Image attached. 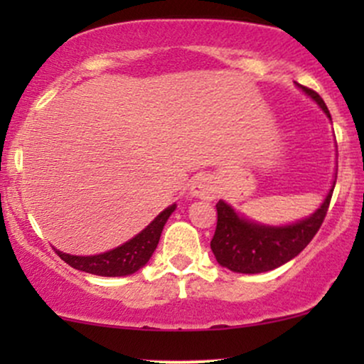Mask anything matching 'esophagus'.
Here are the masks:
<instances>
[{
  "mask_svg": "<svg viewBox=\"0 0 364 364\" xmlns=\"http://www.w3.org/2000/svg\"><path fill=\"white\" fill-rule=\"evenodd\" d=\"M190 195L196 196V198H205L210 200L215 195V186L208 176H196L190 185Z\"/></svg>",
  "mask_w": 364,
  "mask_h": 364,
  "instance_id": "34e87169",
  "label": "esophagus"
}]
</instances>
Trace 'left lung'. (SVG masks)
<instances>
[{
  "mask_svg": "<svg viewBox=\"0 0 364 364\" xmlns=\"http://www.w3.org/2000/svg\"><path fill=\"white\" fill-rule=\"evenodd\" d=\"M304 94H308L325 114L330 112L323 99L315 90L298 85ZM336 186V183H333ZM328 191L318 210L308 219L282 228L262 225L246 220L235 212V208L219 200L217 202V228L210 241V248L215 260L225 269L240 274H260L277 269L286 262L292 260L306 248V245L318 232L325 215H327L330 198L333 193Z\"/></svg>",
  "mask_w": 364,
  "mask_h": 364,
  "instance_id": "left-lung-1",
  "label": "left lung"
}]
</instances>
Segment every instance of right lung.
I'll return each mask as SVG.
<instances>
[{
  "instance_id": "obj_1",
  "label": "right lung",
  "mask_w": 364,
  "mask_h": 364,
  "mask_svg": "<svg viewBox=\"0 0 364 364\" xmlns=\"http://www.w3.org/2000/svg\"><path fill=\"white\" fill-rule=\"evenodd\" d=\"M174 208L176 205H171L166 210H162L140 235H136L133 240L127 241L118 248L111 250V252L92 255V257H77V255L63 253L58 250L56 253L63 262H66L73 269L82 270V272L102 275V277L129 275L141 269L152 257L154 250L157 248L159 240H161V232L164 229L166 220L173 214Z\"/></svg>"
}]
</instances>
